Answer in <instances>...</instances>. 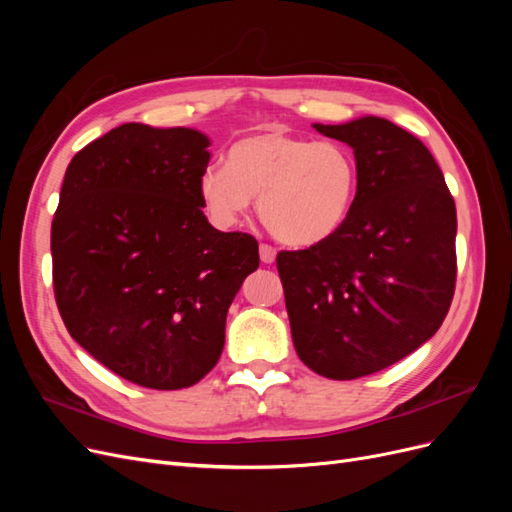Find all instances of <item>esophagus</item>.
I'll list each match as a JSON object with an SVG mask.
<instances>
[{"label":"esophagus","mask_w":512,"mask_h":512,"mask_svg":"<svg viewBox=\"0 0 512 512\" xmlns=\"http://www.w3.org/2000/svg\"><path fill=\"white\" fill-rule=\"evenodd\" d=\"M260 260L265 262V265H271V262H275V250L271 245H267V243L260 245Z\"/></svg>","instance_id":"1"}]
</instances>
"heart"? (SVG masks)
Masks as SVG:
<instances>
[{"label":"heart","mask_w":512,"mask_h":512,"mask_svg":"<svg viewBox=\"0 0 512 512\" xmlns=\"http://www.w3.org/2000/svg\"><path fill=\"white\" fill-rule=\"evenodd\" d=\"M359 168L333 141L267 130L228 149L226 166H207L198 196L211 222L230 228L258 196V215L290 247L320 245L337 235L352 211Z\"/></svg>","instance_id":"1"}]
</instances>
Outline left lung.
Segmentation results:
<instances>
[{
  "label": "left lung",
  "instance_id": "8db88e82",
  "mask_svg": "<svg viewBox=\"0 0 512 512\" xmlns=\"http://www.w3.org/2000/svg\"><path fill=\"white\" fill-rule=\"evenodd\" d=\"M314 128L354 151L359 188L337 235L280 252L277 271L299 359L324 378L354 380L440 329L455 292L457 211L429 149L393 121Z\"/></svg>",
  "mask_w": 512,
  "mask_h": 512
}]
</instances>
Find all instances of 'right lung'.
Here are the masks:
<instances>
[{"label": "right lung", "instance_id": "obj_1", "mask_svg": "<svg viewBox=\"0 0 512 512\" xmlns=\"http://www.w3.org/2000/svg\"><path fill=\"white\" fill-rule=\"evenodd\" d=\"M209 136L123 123L68 164L51 226L68 333L134 384H196L224 350L226 314L258 269V243L213 228L198 179Z\"/></svg>", "mask_w": 512, "mask_h": 512}]
</instances>
